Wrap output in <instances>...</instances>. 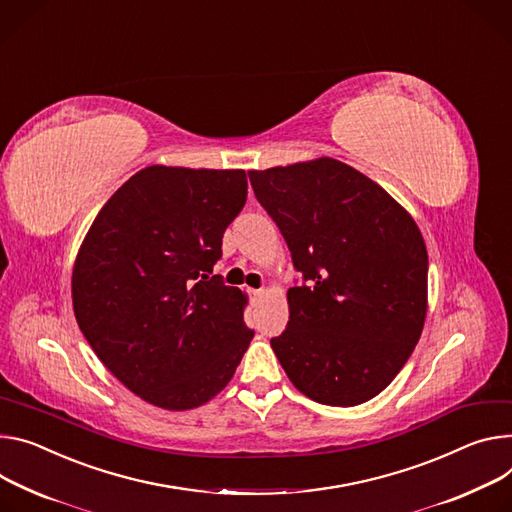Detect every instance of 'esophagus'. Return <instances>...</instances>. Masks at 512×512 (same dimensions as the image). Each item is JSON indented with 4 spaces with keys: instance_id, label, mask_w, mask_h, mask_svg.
<instances>
[{
    "instance_id": "34e87169",
    "label": "esophagus",
    "mask_w": 512,
    "mask_h": 512,
    "mask_svg": "<svg viewBox=\"0 0 512 512\" xmlns=\"http://www.w3.org/2000/svg\"><path fill=\"white\" fill-rule=\"evenodd\" d=\"M249 294H251V298H261L265 294V290H249Z\"/></svg>"
}]
</instances>
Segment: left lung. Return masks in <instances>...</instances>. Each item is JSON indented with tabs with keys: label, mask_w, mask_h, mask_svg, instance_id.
<instances>
[{
	"label": "left lung",
	"mask_w": 512,
	"mask_h": 512,
	"mask_svg": "<svg viewBox=\"0 0 512 512\" xmlns=\"http://www.w3.org/2000/svg\"><path fill=\"white\" fill-rule=\"evenodd\" d=\"M249 179L306 282L288 290V329L271 339L290 382L329 406L378 396L425 327L429 257L414 218L331 157Z\"/></svg>",
	"instance_id": "left-lung-1"
}]
</instances>
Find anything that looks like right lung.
<instances>
[{
	"instance_id": "1",
	"label": "right lung",
	"mask_w": 512,
	"mask_h": 512,
	"mask_svg": "<svg viewBox=\"0 0 512 512\" xmlns=\"http://www.w3.org/2000/svg\"><path fill=\"white\" fill-rule=\"evenodd\" d=\"M245 202L243 169L151 165L114 192L77 251L79 329L112 374L153 406L210 402L253 339L247 294L210 275Z\"/></svg>"
}]
</instances>
